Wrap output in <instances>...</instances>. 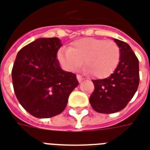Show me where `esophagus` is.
I'll use <instances>...</instances> for the list:
<instances>
[{
  "mask_svg": "<svg viewBox=\"0 0 150 150\" xmlns=\"http://www.w3.org/2000/svg\"><path fill=\"white\" fill-rule=\"evenodd\" d=\"M76 78H77V79H78L79 83H81L82 81L83 80V77H82V76H81V75H77Z\"/></svg>",
  "mask_w": 150,
  "mask_h": 150,
  "instance_id": "34e87169",
  "label": "esophagus"
}]
</instances>
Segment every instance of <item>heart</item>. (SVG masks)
I'll use <instances>...</instances> for the list:
<instances>
[{"mask_svg":"<svg viewBox=\"0 0 150 150\" xmlns=\"http://www.w3.org/2000/svg\"><path fill=\"white\" fill-rule=\"evenodd\" d=\"M120 48L115 41L103 39L83 38L73 42L69 48H61L57 58L61 65L75 71L83 64L87 73L104 79L115 71L120 61Z\"/></svg>","mask_w":150,"mask_h":150,"instance_id":"obj_1","label":"heart"}]
</instances>
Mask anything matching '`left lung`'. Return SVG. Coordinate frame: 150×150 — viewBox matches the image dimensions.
Here are the masks:
<instances>
[{"label": "left lung", "instance_id": "left-lung-1", "mask_svg": "<svg viewBox=\"0 0 150 150\" xmlns=\"http://www.w3.org/2000/svg\"><path fill=\"white\" fill-rule=\"evenodd\" d=\"M120 48V61L109 77L93 79L95 91L90 103L95 111L113 114L124 109L139 85V62L128 44L113 39Z\"/></svg>", "mask_w": 150, "mask_h": 150}]
</instances>
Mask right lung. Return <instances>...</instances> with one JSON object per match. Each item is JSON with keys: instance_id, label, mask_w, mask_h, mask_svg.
Returning a JSON list of instances; mask_svg holds the SVG:
<instances>
[{"instance_id": "1", "label": "right lung", "mask_w": 150, "mask_h": 150, "mask_svg": "<svg viewBox=\"0 0 150 150\" xmlns=\"http://www.w3.org/2000/svg\"><path fill=\"white\" fill-rule=\"evenodd\" d=\"M57 37L39 38L17 53L12 71L14 92L24 109L39 118L64 111L70 94L79 85L76 75L59 66Z\"/></svg>"}]
</instances>
